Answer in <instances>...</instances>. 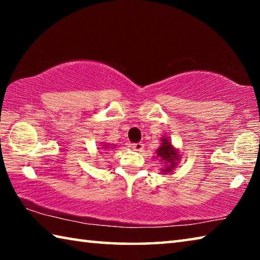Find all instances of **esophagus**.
I'll list each match as a JSON object with an SVG mask.
<instances>
[{
  "label": "esophagus",
  "instance_id": "esophagus-1",
  "mask_svg": "<svg viewBox=\"0 0 260 260\" xmlns=\"http://www.w3.org/2000/svg\"><path fill=\"white\" fill-rule=\"evenodd\" d=\"M132 148H133V150H135V151H142L144 146L142 142H138V143L132 144Z\"/></svg>",
  "mask_w": 260,
  "mask_h": 260
}]
</instances>
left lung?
Wrapping results in <instances>:
<instances>
[{
  "label": "left lung",
  "mask_w": 260,
  "mask_h": 260,
  "mask_svg": "<svg viewBox=\"0 0 260 260\" xmlns=\"http://www.w3.org/2000/svg\"><path fill=\"white\" fill-rule=\"evenodd\" d=\"M160 147L156 150V159L160 161V173L172 174L180 160V152L173 147L167 136L160 138Z\"/></svg>",
  "instance_id": "obj_1"
}]
</instances>
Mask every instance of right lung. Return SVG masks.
<instances>
[{"mask_svg": "<svg viewBox=\"0 0 260 260\" xmlns=\"http://www.w3.org/2000/svg\"><path fill=\"white\" fill-rule=\"evenodd\" d=\"M110 146H111V144L102 143V146H101L102 148H99V149H102V150H109V149H113L114 147H116V146H114V147H110Z\"/></svg>", "mask_w": 260, "mask_h": 260, "instance_id": "add662e5", "label": "right lung"}]
</instances>
